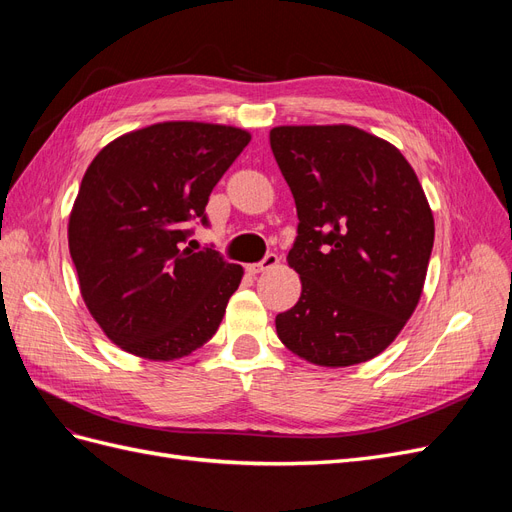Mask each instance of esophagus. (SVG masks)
I'll list each match as a JSON object with an SVG mask.
<instances>
[{
    "mask_svg": "<svg viewBox=\"0 0 512 512\" xmlns=\"http://www.w3.org/2000/svg\"><path fill=\"white\" fill-rule=\"evenodd\" d=\"M277 262H280V258H277V254H271V252H269L260 262H256V265H250L247 269H250L252 273H265V271H269V269H275Z\"/></svg>",
    "mask_w": 512,
    "mask_h": 512,
    "instance_id": "esophagus-1",
    "label": "esophagus"
}]
</instances>
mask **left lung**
Listing matches in <instances>:
<instances>
[{"instance_id":"1","label":"left lung","mask_w":512,"mask_h":512,"mask_svg":"<svg viewBox=\"0 0 512 512\" xmlns=\"http://www.w3.org/2000/svg\"><path fill=\"white\" fill-rule=\"evenodd\" d=\"M273 156L297 205L288 265L301 297L275 316L301 359L348 367L389 348L423 294L433 213L414 168L354 126H280Z\"/></svg>"}]
</instances>
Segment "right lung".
<instances>
[{
  "label": "right lung",
  "instance_id": "add662e5",
  "mask_svg": "<svg viewBox=\"0 0 512 512\" xmlns=\"http://www.w3.org/2000/svg\"><path fill=\"white\" fill-rule=\"evenodd\" d=\"M250 132L164 121L115 138L89 164L68 222L81 297L104 335L149 361H175L218 331L243 267L185 245L207 224L215 183Z\"/></svg>",
  "mask_w": 512,
  "mask_h": 512
}]
</instances>
